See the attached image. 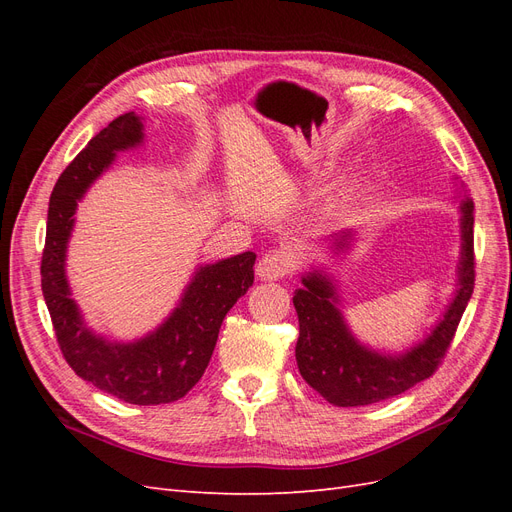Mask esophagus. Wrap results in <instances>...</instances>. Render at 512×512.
<instances>
[{
	"label": "esophagus",
	"instance_id": "esophagus-1",
	"mask_svg": "<svg viewBox=\"0 0 512 512\" xmlns=\"http://www.w3.org/2000/svg\"><path fill=\"white\" fill-rule=\"evenodd\" d=\"M290 254L286 252H271L265 254L256 265V275L258 280L265 282H273V280H282L284 275H288L290 271Z\"/></svg>",
	"mask_w": 512,
	"mask_h": 512
}]
</instances>
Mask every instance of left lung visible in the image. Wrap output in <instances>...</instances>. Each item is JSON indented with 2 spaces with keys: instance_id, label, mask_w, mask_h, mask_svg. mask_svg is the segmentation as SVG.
<instances>
[{
  "instance_id": "left-lung-1",
  "label": "left lung",
  "mask_w": 512,
  "mask_h": 512,
  "mask_svg": "<svg viewBox=\"0 0 512 512\" xmlns=\"http://www.w3.org/2000/svg\"><path fill=\"white\" fill-rule=\"evenodd\" d=\"M461 250L457 284L451 303L421 342L404 352H380L361 344L348 327L342 297L333 277L322 267H309L294 290L299 316V342L294 348L303 380L339 408L369 406L391 399L429 378L453 342L457 324L474 290V203L459 200ZM356 239L354 230H342L324 239L333 254H346Z\"/></svg>"
}]
</instances>
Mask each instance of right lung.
<instances>
[{"label":"right lung","instance_id":"add662e5","mask_svg":"<svg viewBox=\"0 0 512 512\" xmlns=\"http://www.w3.org/2000/svg\"><path fill=\"white\" fill-rule=\"evenodd\" d=\"M143 141V117L126 113L91 138L61 173L49 200L40 273L59 348L76 376L128 404L158 406L181 399L203 378L226 314L254 284L256 254L243 252L200 265L173 312L132 342H117L89 329L66 275L74 213L117 153Z\"/></svg>","mask_w":512,"mask_h":512}]
</instances>
